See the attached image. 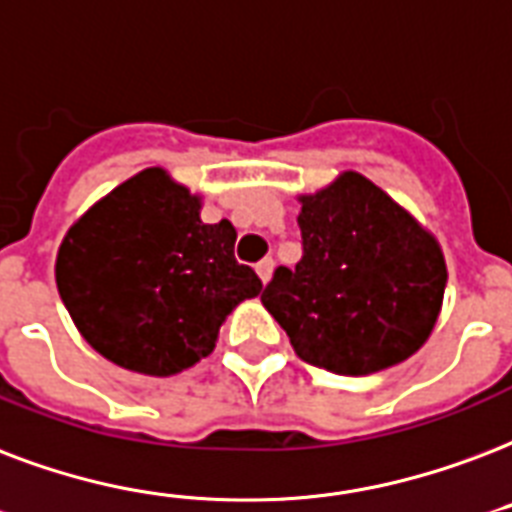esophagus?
<instances>
[{
    "label": "esophagus",
    "instance_id": "obj_1",
    "mask_svg": "<svg viewBox=\"0 0 512 512\" xmlns=\"http://www.w3.org/2000/svg\"><path fill=\"white\" fill-rule=\"evenodd\" d=\"M255 271H257V276H260V282H263V284L271 282V276H273V260H271V257L260 260Z\"/></svg>",
    "mask_w": 512,
    "mask_h": 512
}]
</instances>
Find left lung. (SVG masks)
<instances>
[{"label":"left lung","instance_id":"1","mask_svg":"<svg viewBox=\"0 0 512 512\" xmlns=\"http://www.w3.org/2000/svg\"><path fill=\"white\" fill-rule=\"evenodd\" d=\"M303 257L260 295L300 360L368 376L408 360L438 322L446 260L432 233L357 171L300 195Z\"/></svg>","mask_w":512,"mask_h":512}]
</instances>
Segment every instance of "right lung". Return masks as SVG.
<instances>
[{
    "mask_svg": "<svg viewBox=\"0 0 512 512\" xmlns=\"http://www.w3.org/2000/svg\"><path fill=\"white\" fill-rule=\"evenodd\" d=\"M233 247L228 220L201 222V195L144 169L69 228L56 257L58 295L101 357L174 376L209 357L225 317L263 290Z\"/></svg>",
    "mask_w": 512,
    "mask_h": 512,
    "instance_id": "1",
    "label": "right lung"
}]
</instances>
